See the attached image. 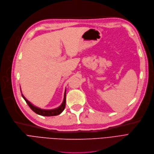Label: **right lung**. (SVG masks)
<instances>
[{"label":"right lung","mask_w":154,"mask_h":154,"mask_svg":"<svg viewBox=\"0 0 154 154\" xmlns=\"http://www.w3.org/2000/svg\"><path fill=\"white\" fill-rule=\"evenodd\" d=\"M23 97L26 101V103L28 104V105L29 106V108L36 112V114L42 115V116H57L60 114V113L64 110L65 107V103H66V91L65 92V94H64V99H63V101L62 104H61L60 106H59L58 108L54 109H50V110H46V109H42L37 108V107L33 106L30 102H29L27 99H26L24 96L22 94Z\"/></svg>","instance_id":"obj_1"}]
</instances>
